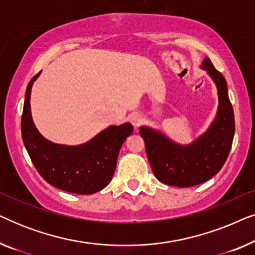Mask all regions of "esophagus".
<instances>
[{"instance_id":"obj_1","label":"esophagus","mask_w":255,"mask_h":255,"mask_svg":"<svg viewBox=\"0 0 255 255\" xmlns=\"http://www.w3.org/2000/svg\"><path fill=\"white\" fill-rule=\"evenodd\" d=\"M130 122H131V124L133 125L134 128H138L139 125L142 123V117L139 114H133L130 117Z\"/></svg>"}]
</instances>
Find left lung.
<instances>
[{
    "label": "left lung",
    "mask_w": 255,
    "mask_h": 255,
    "mask_svg": "<svg viewBox=\"0 0 255 255\" xmlns=\"http://www.w3.org/2000/svg\"><path fill=\"white\" fill-rule=\"evenodd\" d=\"M202 68L214 80L218 94L217 115L207 132L189 145H180L154 128H139L153 174L168 186L193 187L211 179L224 166L232 146L235 115L228 85L209 58Z\"/></svg>",
    "instance_id": "8db88e82"
}]
</instances>
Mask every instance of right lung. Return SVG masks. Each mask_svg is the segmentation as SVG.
Listing matches in <instances>:
<instances>
[{
    "label": "right lung",
    "instance_id": "1",
    "mask_svg": "<svg viewBox=\"0 0 255 255\" xmlns=\"http://www.w3.org/2000/svg\"><path fill=\"white\" fill-rule=\"evenodd\" d=\"M39 74L27 85L22 115V138L31 161L40 176L58 189L81 195L100 191L113 179L118 153L133 127L130 123L111 125L76 146L47 140L38 132L31 116V88Z\"/></svg>",
    "mask_w": 255,
    "mask_h": 255
}]
</instances>
